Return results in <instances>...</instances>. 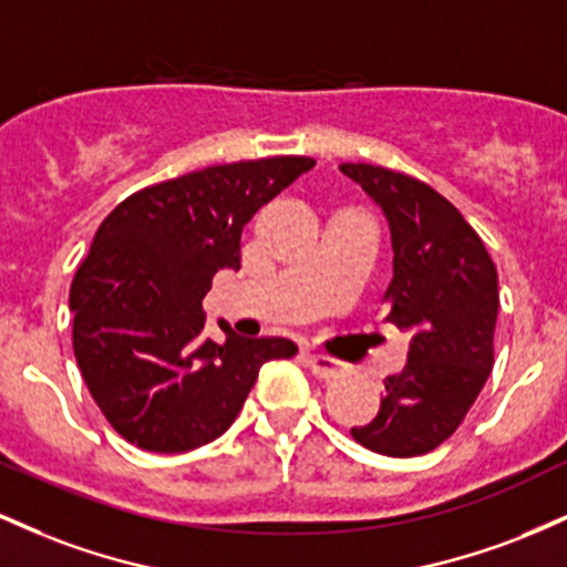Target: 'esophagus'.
I'll return each instance as SVG.
<instances>
[{"label":"esophagus","instance_id":"obj_1","mask_svg":"<svg viewBox=\"0 0 567 567\" xmlns=\"http://www.w3.org/2000/svg\"><path fill=\"white\" fill-rule=\"evenodd\" d=\"M303 362H306V368L317 375V379H324V381L338 379V375L343 373V362H338L328 354H317V351H303Z\"/></svg>","mask_w":567,"mask_h":567}]
</instances>
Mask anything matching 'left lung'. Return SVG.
<instances>
[{
    "label": "left lung",
    "instance_id": "left-lung-1",
    "mask_svg": "<svg viewBox=\"0 0 567 567\" xmlns=\"http://www.w3.org/2000/svg\"><path fill=\"white\" fill-rule=\"evenodd\" d=\"M341 173L389 218L394 277L383 296L386 322L413 336L408 365L383 381L379 415L351 429V437L392 458L424 455L461 426L493 370L496 264L480 234L424 181L360 162Z\"/></svg>",
    "mask_w": 567,
    "mask_h": 567
}]
</instances>
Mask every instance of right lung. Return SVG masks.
<instances>
[{
    "label": "right lung",
    "mask_w": 567,
    "mask_h": 567,
    "mask_svg": "<svg viewBox=\"0 0 567 567\" xmlns=\"http://www.w3.org/2000/svg\"><path fill=\"white\" fill-rule=\"evenodd\" d=\"M311 157L213 165L130 194L97 226L71 282L74 357L116 434L152 453L207 445L234 424L258 370L292 357L288 338H202V298L239 269L245 224Z\"/></svg>",
    "instance_id": "1"
}]
</instances>
